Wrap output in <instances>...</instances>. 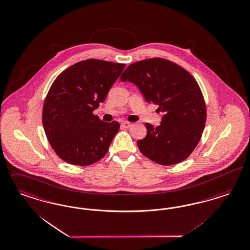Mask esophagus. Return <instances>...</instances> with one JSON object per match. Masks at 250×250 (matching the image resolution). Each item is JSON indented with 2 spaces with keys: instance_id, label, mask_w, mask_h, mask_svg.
<instances>
[{
  "instance_id": "34e87169",
  "label": "esophagus",
  "mask_w": 250,
  "mask_h": 250,
  "mask_svg": "<svg viewBox=\"0 0 250 250\" xmlns=\"http://www.w3.org/2000/svg\"><path fill=\"white\" fill-rule=\"evenodd\" d=\"M121 126H122L123 128H129V127L131 126V123H129L128 121H123V122L121 123Z\"/></svg>"
}]
</instances>
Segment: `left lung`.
<instances>
[{"mask_svg": "<svg viewBox=\"0 0 250 250\" xmlns=\"http://www.w3.org/2000/svg\"><path fill=\"white\" fill-rule=\"evenodd\" d=\"M138 87L147 103L158 105L160 125L146 123V136L137 146L143 155L161 165H174L189 157L201 138L207 112L193 76L162 58L129 65L121 77Z\"/></svg>", "mask_w": 250, "mask_h": 250, "instance_id": "left-lung-1", "label": "left lung"}]
</instances>
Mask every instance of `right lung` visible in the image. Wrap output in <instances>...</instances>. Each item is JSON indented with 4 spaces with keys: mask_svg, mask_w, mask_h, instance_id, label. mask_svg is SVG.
Wrapping results in <instances>:
<instances>
[{
    "mask_svg": "<svg viewBox=\"0 0 250 250\" xmlns=\"http://www.w3.org/2000/svg\"><path fill=\"white\" fill-rule=\"evenodd\" d=\"M125 64L87 59L66 68L47 94L42 124L57 156L72 165L88 166L106 154L120 129L93 111L104 101Z\"/></svg>",
    "mask_w": 250,
    "mask_h": 250,
    "instance_id": "obj_1",
    "label": "right lung"
}]
</instances>
